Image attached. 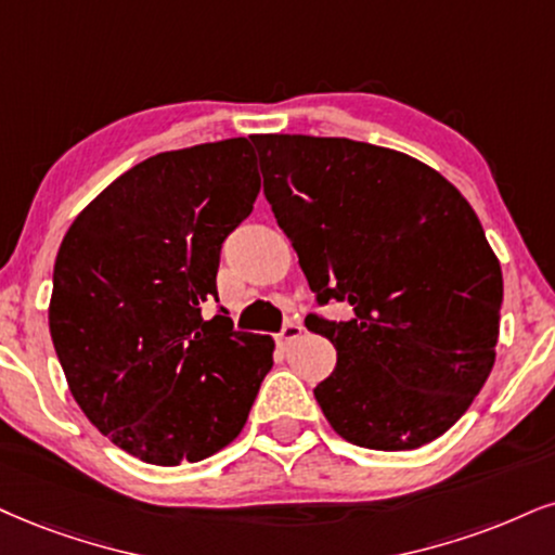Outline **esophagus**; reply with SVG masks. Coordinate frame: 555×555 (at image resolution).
Returning a JSON list of instances; mask_svg holds the SVG:
<instances>
[{"label": "esophagus", "instance_id": "obj_1", "mask_svg": "<svg viewBox=\"0 0 555 555\" xmlns=\"http://www.w3.org/2000/svg\"><path fill=\"white\" fill-rule=\"evenodd\" d=\"M300 334H304V326L296 324V321H291V324H285L283 332L278 334V341H280V345H283V347H288V345H293V341H296V339H300Z\"/></svg>", "mask_w": 555, "mask_h": 555}]
</instances>
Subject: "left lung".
I'll return each instance as SVG.
<instances>
[{
  "instance_id": "1",
  "label": "left lung",
  "mask_w": 555,
  "mask_h": 555,
  "mask_svg": "<svg viewBox=\"0 0 555 555\" xmlns=\"http://www.w3.org/2000/svg\"><path fill=\"white\" fill-rule=\"evenodd\" d=\"M264 197L319 304L306 317L337 347L313 388L347 442L414 450L466 414L496 358L502 267L466 197L414 156L350 139L251 135Z\"/></svg>"
}]
</instances>
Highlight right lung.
<instances>
[{"label":"right lung","instance_id":"right-lung-1","mask_svg":"<svg viewBox=\"0 0 555 555\" xmlns=\"http://www.w3.org/2000/svg\"><path fill=\"white\" fill-rule=\"evenodd\" d=\"M249 139L156 154L107 184L68 225L48 326L68 391L120 450L152 466L234 442L275 341L234 332L218 300L223 238L255 208Z\"/></svg>","mask_w":555,"mask_h":555}]
</instances>
